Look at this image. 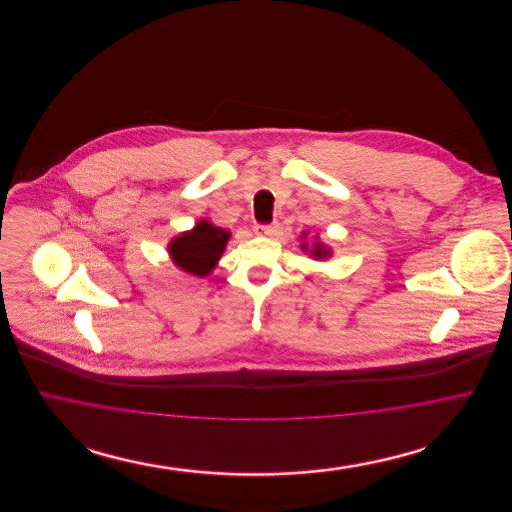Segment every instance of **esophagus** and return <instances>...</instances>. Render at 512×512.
Instances as JSON below:
<instances>
[{"label":"esophagus","mask_w":512,"mask_h":512,"mask_svg":"<svg viewBox=\"0 0 512 512\" xmlns=\"http://www.w3.org/2000/svg\"><path fill=\"white\" fill-rule=\"evenodd\" d=\"M255 232L261 234V236H272V234L278 232V224L276 222H272V224H257Z\"/></svg>","instance_id":"obj_1"}]
</instances>
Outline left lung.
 Segmentation results:
<instances>
[{
    "instance_id": "8db88e82",
    "label": "left lung",
    "mask_w": 512,
    "mask_h": 512,
    "mask_svg": "<svg viewBox=\"0 0 512 512\" xmlns=\"http://www.w3.org/2000/svg\"><path fill=\"white\" fill-rule=\"evenodd\" d=\"M313 255H315V257H326V255H328V251H326V249H322L320 245H317V247H315V251H313Z\"/></svg>"
}]
</instances>
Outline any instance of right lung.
Returning <instances> with one entry per match:
<instances>
[{"mask_svg": "<svg viewBox=\"0 0 512 512\" xmlns=\"http://www.w3.org/2000/svg\"><path fill=\"white\" fill-rule=\"evenodd\" d=\"M228 238L230 234L226 230H220L203 220L192 232H186L172 240L169 249L172 261L194 276H205L219 261Z\"/></svg>", "mask_w": 512, "mask_h": 512, "instance_id": "add662e5", "label": "right lung"}]
</instances>
